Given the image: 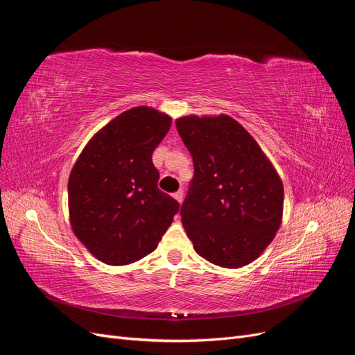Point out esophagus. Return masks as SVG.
Masks as SVG:
<instances>
[{"instance_id": "1", "label": "esophagus", "mask_w": 355, "mask_h": 355, "mask_svg": "<svg viewBox=\"0 0 355 355\" xmlns=\"http://www.w3.org/2000/svg\"><path fill=\"white\" fill-rule=\"evenodd\" d=\"M173 198L178 201V202H182V200H184V192L182 191H178L173 194Z\"/></svg>"}]
</instances>
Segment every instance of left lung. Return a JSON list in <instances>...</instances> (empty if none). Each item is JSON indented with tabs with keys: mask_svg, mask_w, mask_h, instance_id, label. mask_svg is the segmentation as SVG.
<instances>
[{
	"mask_svg": "<svg viewBox=\"0 0 355 355\" xmlns=\"http://www.w3.org/2000/svg\"><path fill=\"white\" fill-rule=\"evenodd\" d=\"M176 127L194 161L180 216L196 252L231 270L252 263L282 225L280 175L230 115H185Z\"/></svg>",
	"mask_w": 355,
	"mask_h": 355,
	"instance_id": "1",
	"label": "left lung"
}]
</instances>
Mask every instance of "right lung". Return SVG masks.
<instances>
[{
  "instance_id": "obj_1",
  "label": "right lung",
  "mask_w": 355,
  "mask_h": 355,
  "mask_svg": "<svg viewBox=\"0 0 355 355\" xmlns=\"http://www.w3.org/2000/svg\"><path fill=\"white\" fill-rule=\"evenodd\" d=\"M171 118L149 106L121 112L96 133L68 180L71 228L96 259L121 266L154 252L179 211L157 188L153 153Z\"/></svg>"
}]
</instances>
